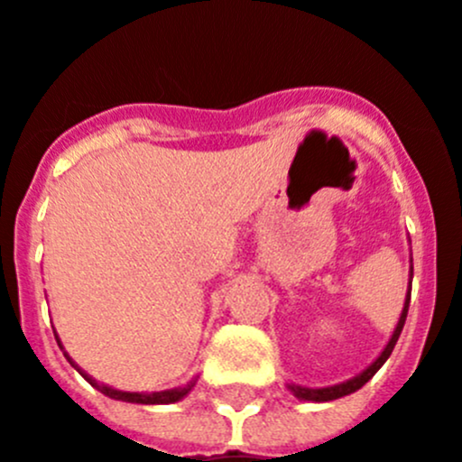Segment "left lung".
<instances>
[{
    "label": "left lung",
    "mask_w": 462,
    "mask_h": 462,
    "mask_svg": "<svg viewBox=\"0 0 462 462\" xmlns=\"http://www.w3.org/2000/svg\"><path fill=\"white\" fill-rule=\"evenodd\" d=\"M411 290H412V257H411V280H408V291H406V303H403V310H401V317L399 321H396V328L394 333H392L390 342L385 344V348L381 351V356L376 357V360L369 365L365 372H360L357 376L348 378V381L344 383H337V385H328V387H303V385H296V383H287V390L291 392V394L296 396V399L300 401H312V403H326V401H335V399H342V396L346 394H353V392L360 390L362 385L367 381H372L374 374L378 372V369L385 365L387 357L392 356V351H394V344L396 339H399L401 330H403V323H406V317H408V305H411Z\"/></svg>",
    "instance_id": "obj_1"
}]
</instances>
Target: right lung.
Returning <instances> with one entry per match:
<instances>
[{
    "instance_id": "add662e5",
    "label": "right lung",
    "mask_w": 462,
    "mask_h": 462,
    "mask_svg": "<svg viewBox=\"0 0 462 462\" xmlns=\"http://www.w3.org/2000/svg\"><path fill=\"white\" fill-rule=\"evenodd\" d=\"M56 342H59V346L63 348L61 339H59V335L54 333ZM63 356L68 357V362H70L72 367L77 369V372L81 374V376L86 378V381L90 383V385L95 387V390H100L102 394L109 396V399H116V401H127V403H143V406H166V403H175V401H182L184 396L189 394V392L193 390V385H196L198 378H191V381L187 383V385L182 387H172V390H163V392H123V390H114V387L105 385V383H97L93 376H88V374L84 372L81 367H77L75 360H72L70 356H68L66 351H63Z\"/></svg>"
}]
</instances>
